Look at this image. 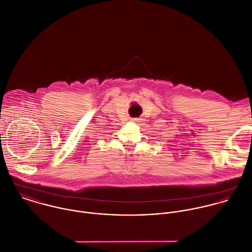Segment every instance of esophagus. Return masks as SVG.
<instances>
[{
	"label": "esophagus",
	"mask_w": 252,
	"mask_h": 252,
	"mask_svg": "<svg viewBox=\"0 0 252 252\" xmlns=\"http://www.w3.org/2000/svg\"><path fill=\"white\" fill-rule=\"evenodd\" d=\"M141 120L139 119V118H134V119H132L131 120V122H134V123H139Z\"/></svg>",
	"instance_id": "obj_1"
}]
</instances>
